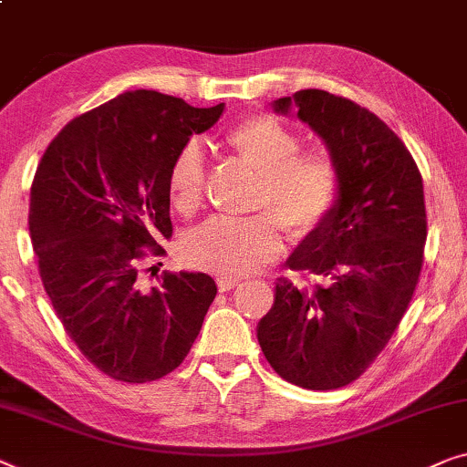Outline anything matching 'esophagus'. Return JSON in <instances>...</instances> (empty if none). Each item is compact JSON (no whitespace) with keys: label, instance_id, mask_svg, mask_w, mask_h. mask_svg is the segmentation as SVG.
Segmentation results:
<instances>
[{"label":"esophagus","instance_id":"1","mask_svg":"<svg viewBox=\"0 0 467 467\" xmlns=\"http://www.w3.org/2000/svg\"><path fill=\"white\" fill-rule=\"evenodd\" d=\"M238 284H240V280H235V278H219L217 280V286L221 293H229V290H234Z\"/></svg>","mask_w":467,"mask_h":467}]
</instances>
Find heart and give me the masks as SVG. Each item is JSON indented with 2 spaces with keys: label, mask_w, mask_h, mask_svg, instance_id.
<instances>
[{
  "label": "heart",
  "mask_w": 467,
  "mask_h": 467,
  "mask_svg": "<svg viewBox=\"0 0 467 467\" xmlns=\"http://www.w3.org/2000/svg\"><path fill=\"white\" fill-rule=\"evenodd\" d=\"M229 150L261 174L254 211L246 219L217 217L189 235L185 254L193 265L221 278L259 272L282 253V227L293 238H307L327 225L341 198V171L322 150H301L295 130L274 116L254 113L234 121L223 134ZM206 185L204 153L185 145L168 168V200L192 217L202 208Z\"/></svg>",
  "instance_id": "b5f03b06"
}]
</instances>
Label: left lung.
Listing matches in <instances>:
<instances>
[{
    "mask_svg": "<svg viewBox=\"0 0 467 467\" xmlns=\"http://www.w3.org/2000/svg\"><path fill=\"white\" fill-rule=\"evenodd\" d=\"M274 109H296L320 134L343 187L333 217L288 259L293 272L324 284L278 278L256 337L282 379L346 388L388 346L413 299L428 238L421 172L394 130L346 97L309 88Z\"/></svg>",
    "mask_w": 467,
    "mask_h": 467,
    "instance_id": "left-lung-1",
    "label": "left lung"
}]
</instances>
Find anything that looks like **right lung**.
Instances as JSON below:
<instances>
[{"mask_svg":"<svg viewBox=\"0 0 467 467\" xmlns=\"http://www.w3.org/2000/svg\"><path fill=\"white\" fill-rule=\"evenodd\" d=\"M208 109L132 90L71 119L46 150L31 185L29 232L46 295L100 373L147 383L172 373L217 296L206 274L161 272L147 290L140 263L171 240L168 168L217 124ZM161 265V263H160Z\"/></svg>","mask_w":467,"mask_h":467,"instance_id":"right-lung-1","label":"right lung"}]
</instances>
